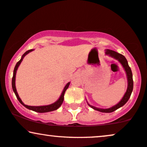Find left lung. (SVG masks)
Here are the masks:
<instances>
[{"label": "left lung", "instance_id": "obj_1", "mask_svg": "<svg viewBox=\"0 0 147 147\" xmlns=\"http://www.w3.org/2000/svg\"><path fill=\"white\" fill-rule=\"evenodd\" d=\"M106 54L111 55V57H114V58L118 60L119 62L121 64H122V66H123L124 69H125L126 74H127V81H128V86H127V91H126L125 95L122 98L121 100L119 102L117 105H116L114 107L110 108V109H98V108H96L94 107H92L89 105L90 107H91L92 109H95V110L100 111V112L102 113H112L113 111H116L117 109H119L120 107H123V106L125 105V104L129 100V98H130V96L131 94V92H132L133 90V78H132V72H131V68L128 65L127 61L126 60V58L125 57L124 55L122 54H120V53H117V52L113 51V50H110V49H107L106 50Z\"/></svg>", "mask_w": 147, "mask_h": 147}]
</instances>
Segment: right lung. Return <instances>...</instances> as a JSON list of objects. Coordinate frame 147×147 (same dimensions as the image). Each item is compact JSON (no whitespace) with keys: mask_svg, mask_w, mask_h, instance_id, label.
<instances>
[{"mask_svg":"<svg viewBox=\"0 0 147 147\" xmlns=\"http://www.w3.org/2000/svg\"><path fill=\"white\" fill-rule=\"evenodd\" d=\"M32 51H33V49H30V50H28V51H27L26 52H25V53H24L23 54V55H22L21 60H20L19 62H17L16 66H15V68H14V70H13V78H12V88H13V90L15 94H16V97H17V98H18V100H19L20 102L21 103L22 105H23L26 108H27V109H30V110L34 111H35V112H38V113H47V112H50V111H55V110H56V109H58V108L60 107L61 105H62L63 101H64V96L65 92H66V90H67L68 86H69L70 83H68L66 85V86L64 87V90H63L62 94H61L60 98H59V99L57 100V101L55 102H54L53 104H51V105H47V106L32 107V106H28V105H24V104L22 102L21 99H20L19 96H18V92H17V90H16V83H15V81H16V75L17 69H18V66H20V63L22 62V60H23L24 56H25V55L26 54H28L29 52H30Z\"/></svg>","mask_w":147,"mask_h":147,"instance_id":"right-lung-1","label":"right lung"}]
</instances>
